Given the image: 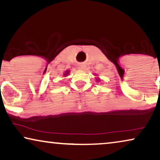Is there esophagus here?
Wrapping results in <instances>:
<instances>
[{
	"instance_id": "esophagus-1",
	"label": "esophagus",
	"mask_w": 160,
	"mask_h": 160,
	"mask_svg": "<svg viewBox=\"0 0 160 160\" xmlns=\"http://www.w3.org/2000/svg\"><path fill=\"white\" fill-rule=\"evenodd\" d=\"M78 69L81 70V71H82V70H84V66H82V65H81V66L78 67Z\"/></svg>"
}]
</instances>
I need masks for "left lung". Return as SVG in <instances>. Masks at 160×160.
<instances>
[{
    "label": "left lung",
    "instance_id": "8db88e82",
    "mask_svg": "<svg viewBox=\"0 0 160 160\" xmlns=\"http://www.w3.org/2000/svg\"><path fill=\"white\" fill-rule=\"evenodd\" d=\"M96 81H97V82H98V81H100V78H97V79H96Z\"/></svg>",
    "mask_w": 160,
    "mask_h": 160
}]
</instances>
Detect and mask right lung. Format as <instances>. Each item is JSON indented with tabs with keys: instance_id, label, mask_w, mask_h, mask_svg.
<instances>
[{
	"instance_id": "1",
	"label": "right lung",
	"mask_w": 160,
	"mask_h": 160,
	"mask_svg": "<svg viewBox=\"0 0 160 160\" xmlns=\"http://www.w3.org/2000/svg\"><path fill=\"white\" fill-rule=\"evenodd\" d=\"M68 73H69V71H65V73H64V76H66Z\"/></svg>"
}]
</instances>
